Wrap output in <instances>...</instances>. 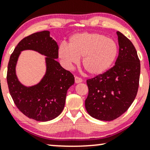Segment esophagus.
I'll return each instance as SVG.
<instances>
[{"instance_id": "esophagus-1", "label": "esophagus", "mask_w": 150, "mask_h": 150, "mask_svg": "<svg viewBox=\"0 0 150 150\" xmlns=\"http://www.w3.org/2000/svg\"><path fill=\"white\" fill-rule=\"evenodd\" d=\"M82 81H83V80H82V79L79 78V77H78V76H76V77H75V83H81Z\"/></svg>"}]
</instances>
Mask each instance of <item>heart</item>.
<instances>
[{
  "instance_id": "b5f03b06",
  "label": "heart",
  "mask_w": 150,
  "mask_h": 150,
  "mask_svg": "<svg viewBox=\"0 0 150 150\" xmlns=\"http://www.w3.org/2000/svg\"><path fill=\"white\" fill-rule=\"evenodd\" d=\"M118 46L112 38L96 33H82L69 39V46L62 45L59 56L71 68L83 58V67L89 74L99 76L107 71L118 55Z\"/></svg>"
}]
</instances>
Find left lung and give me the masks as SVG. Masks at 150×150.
<instances>
[{
  "mask_svg": "<svg viewBox=\"0 0 150 150\" xmlns=\"http://www.w3.org/2000/svg\"><path fill=\"white\" fill-rule=\"evenodd\" d=\"M117 34L120 49L115 65L86 81L88 94L85 107L90 116L101 121L114 120L125 113L139 87L140 61L136 49L122 33Z\"/></svg>",
  "mask_w": 150,
  "mask_h": 150,
  "instance_id": "left-lung-1",
  "label": "left lung"
}]
</instances>
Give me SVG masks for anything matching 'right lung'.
Wrapping results in <instances>:
<instances>
[{"instance_id": "1", "label": "right lung", "mask_w": 150, "mask_h": 150, "mask_svg": "<svg viewBox=\"0 0 150 150\" xmlns=\"http://www.w3.org/2000/svg\"><path fill=\"white\" fill-rule=\"evenodd\" d=\"M25 50H33L47 56L46 74L40 82L31 87L22 85L15 73L17 59ZM58 58L59 46L49 30L24 38L11 54L7 71L9 91L18 109L28 118L47 122L57 117L64 109L67 90L74 83V77L56 60Z\"/></svg>"}]
</instances>
